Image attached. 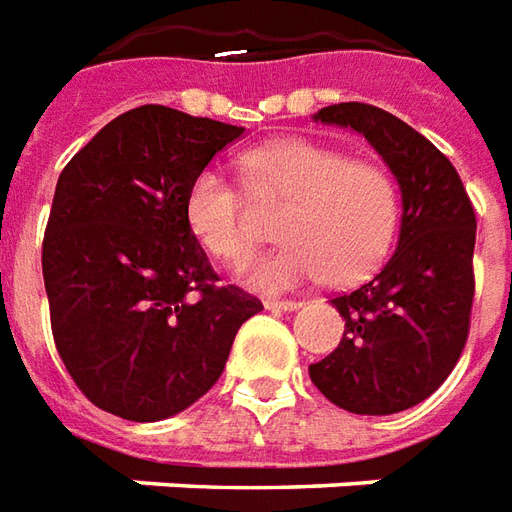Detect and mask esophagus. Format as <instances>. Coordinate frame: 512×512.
Here are the masks:
<instances>
[{"instance_id": "1", "label": "esophagus", "mask_w": 512, "mask_h": 512, "mask_svg": "<svg viewBox=\"0 0 512 512\" xmlns=\"http://www.w3.org/2000/svg\"><path fill=\"white\" fill-rule=\"evenodd\" d=\"M264 306L273 308V311H295V308H300L303 303H300V300H281V297H267V300H264Z\"/></svg>"}]
</instances>
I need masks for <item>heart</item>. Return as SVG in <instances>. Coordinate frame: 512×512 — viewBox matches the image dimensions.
<instances>
[{
	"mask_svg": "<svg viewBox=\"0 0 512 512\" xmlns=\"http://www.w3.org/2000/svg\"><path fill=\"white\" fill-rule=\"evenodd\" d=\"M245 176L259 201L286 204L278 223L286 242L245 267L253 286L278 292L328 273L336 284H355L386 259L400 201L391 176L375 162L286 137L253 148ZM184 220L192 237L228 264L245 262L259 242L248 195L220 168H204L190 181Z\"/></svg>",
	"mask_w": 512,
	"mask_h": 512,
	"instance_id": "heart-1",
	"label": "heart"
}]
</instances>
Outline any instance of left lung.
<instances>
[{
	"mask_svg": "<svg viewBox=\"0 0 512 512\" xmlns=\"http://www.w3.org/2000/svg\"><path fill=\"white\" fill-rule=\"evenodd\" d=\"M314 121L364 134L397 176L402 223L400 242L378 273L331 300L344 317V336L308 375L344 411H405L449 378L469 339L474 206L455 165L391 112L344 101L322 107Z\"/></svg>",
	"mask_w": 512,
	"mask_h": 512,
	"instance_id": "1",
	"label": "left lung"
}]
</instances>
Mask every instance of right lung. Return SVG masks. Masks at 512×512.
Returning a JSON list of instances; mask_svg holds the SVG:
<instances>
[{"instance_id": "add662e5", "label": "right lung", "mask_w": 512, "mask_h": 512, "mask_svg": "<svg viewBox=\"0 0 512 512\" xmlns=\"http://www.w3.org/2000/svg\"><path fill=\"white\" fill-rule=\"evenodd\" d=\"M242 126L162 104L123 112L57 179L43 284L57 353L79 391L129 422L201 400L262 303L220 286L184 220L190 181Z\"/></svg>"}]
</instances>
